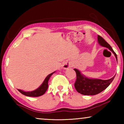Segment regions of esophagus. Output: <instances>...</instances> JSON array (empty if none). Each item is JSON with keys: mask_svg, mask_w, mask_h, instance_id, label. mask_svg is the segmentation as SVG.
<instances>
[{"mask_svg": "<svg viewBox=\"0 0 124 124\" xmlns=\"http://www.w3.org/2000/svg\"><path fill=\"white\" fill-rule=\"evenodd\" d=\"M70 66H71V64L70 63H67L64 64V67L65 69H67V68H70Z\"/></svg>", "mask_w": 124, "mask_h": 124, "instance_id": "1", "label": "esophagus"}]
</instances>
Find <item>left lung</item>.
Returning <instances> with one entry per match:
<instances>
[{
	"mask_svg": "<svg viewBox=\"0 0 124 124\" xmlns=\"http://www.w3.org/2000/svg\"><path fill=\"white\" fill-rule=\"evenodd\" d=\"M98 41L102 46L108 48L116 57L117 56L110 45L100 35H98ZM76 72L77 79L74 83V87L79 93L84 95H95L100 93L107 87L112 82L115 76L108 80L93 79L87 78L81 74L79 70L74 69Z\"/></svg>",
	"mask_w": 124,
	"mask_h": 124,
	"instance_id": "8db88e82",
	"label": "left lung"
}]
</instances>
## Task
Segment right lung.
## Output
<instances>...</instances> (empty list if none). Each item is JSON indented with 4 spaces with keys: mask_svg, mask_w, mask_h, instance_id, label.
<instances>
[{
    "mask_svg": "<svg viewBox=\"0 0 124 124\" xmlns=\"http://www.w3.org/2000/svg\"><path fill=\"white\" fill-rule=\"evenodd\" d=\"M55 72L51 73L47 75L46 78L45 79L44 82L41 85L39 88H38L34 91H31V92H25L18 89V91L20 92H21L23 95L27 96H30V97H39L41 95H44L45 93V92L46 91V90L48 88V81L50 79V77L51 76L53 73H54Z\"/></svg>",
    "mask_w": 124,
    "mask_h": 124,
    "instance_id": "obj_1",
    "label": "right lung"
}]
</instances>
